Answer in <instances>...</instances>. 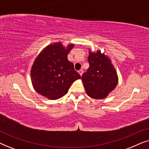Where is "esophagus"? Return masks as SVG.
<instances>
[{
	"label": "esophagus",
	"instance_id": "34e87169",
	"mask_svg": "<svg viewBox=\"0 0 149 149\" xmlns=\"http://www.w3.org/2000/svg\"><path fill=\"white\" fill-rule=\"evenodd\" d=\"M79 74L81 75V76H82V74H83V70H79Z\"/></svg>",
	"mask_w": 149,
	"mask_h": 149
}]
</instances>
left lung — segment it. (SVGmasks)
Returning a JSON list of instances; mask_svg holds the SVG:
<instances>
[{
  "label": "left lung",
  "instance_id": "8db88e82",
  "mask_svg": "<svg viewBox=\"0 0 149 149\" xmlns=\"http://www.w3.org/2000/svg\"><path fill=\"white\" fill-rule=\"evenodd\" d=\"M87 60L89 68L82 75L87 94L94 99L106 98L118 84L119 77L112 61L104 53L90 49Z\"/></svg>",
  "mask_w": 149,
  "mask_h": 149
}]
</instances>
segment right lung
Segmentation results:
<instances>
[{"instance_id":"right-lung-1","label":"right lung","mask_w":149,"mask_h":149,"mask_svg":"<svg viewBox=\"0 0 149 149\" xmlns=\"http://www.w3.org/2000/svg\"><path fill=\"white\" fill-rule=\"evenodd\" d=\"M74 46L66 47L59 41L49 45L39 53L30 70L31 82L38 94L49 100H57L66 95L70 85L81 76L67 56Z\"/></svg>"}]
</instances>
